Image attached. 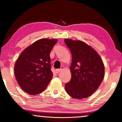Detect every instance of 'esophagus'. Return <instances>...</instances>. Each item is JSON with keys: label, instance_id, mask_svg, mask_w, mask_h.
<instances>
[{"label": "esophagus", "instance_id": "1", "mask_svg": "<svg viewBox=\"0 0 122 122\" xmlns=\"http://www.w3.org/2000/svg\"><path fill=\"white\" fill-rule=\"evenodd\" d=\"M61 70H62V69L61 68L60 69H56V73H59Z\"/></svg>", "mask_w": 122, "mask_h": 122}]
</instances>
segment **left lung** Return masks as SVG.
<instances>
[{
  "mask_svg": "<svg viewBox=\"0 0 122 122\" xmlns=\"http://www.w3.org/2000/svg\"><path fill=\"white\" fill-rule=\"evenodd\" d=\"M64 41L72 58L71 79L65 84V90L75 99L87 98L97 90L103 80V62L97 52L85 42L70 39Z\"/></svg>",
  "mask_w": 122,
  "mask_h": 122,
  "instance_id": "obj_1",
  "label": "left lung"
}]
</instances>
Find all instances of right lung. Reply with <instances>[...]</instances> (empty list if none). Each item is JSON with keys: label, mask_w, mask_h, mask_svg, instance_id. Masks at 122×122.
I'll return each instance as SVG.
<instances>
[{"label": "right lung", "mask_w": 122, "mask_h": 122, "mask_svg": "<svg viewBox=\"0 0 122 122\" xmlns=\"http://www.w3.org/2000/svg\"><path fill=\"white\" fill-rule=\"evenodd\" d=\"M56 39L42 38L25 48L15 65V75L21 88L35 95L46 90L53 77L50 53Z\"/></svg>", "instance_id": "obj_1"}]
</instances>
